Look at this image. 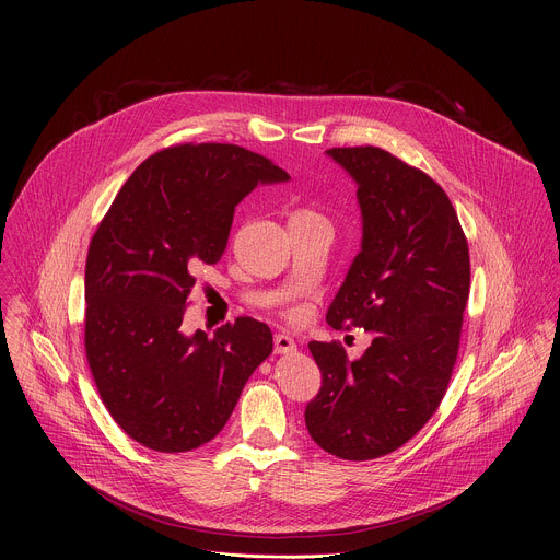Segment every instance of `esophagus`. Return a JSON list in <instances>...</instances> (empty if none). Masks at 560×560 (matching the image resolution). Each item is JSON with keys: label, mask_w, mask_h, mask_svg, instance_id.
Segmentation results:
<instances>
[{"label": "esophagus", "mask_w": 560, "mask_h": 560, "mask_svg": "<svg viewBox=\"0 0 560 560\" xmlns=\"http://www.w3.org/2000/svg\"><path fill=\"white\" fill-rule=\"evenodd\" d=\"M294 350H296V343H294V339L290 335H285V332L275 335V352L277 354H290Z\"/></svg>", "instance_id": "esophagus-1"}]
</instances>
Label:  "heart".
I'll list each match as a JSON object with an SVG mask.
<instances>
[{
    "instance_id": "1",
    "label": "heart",
    "mask_w": 560,
    "mask_h": 560,
    "mask_svg": "<svg viewBox=\"0 0 560 560\" xmlns=\"http://www.w3.org/2000/svg\"><path fill=\"white\" fill-rule=\"evenodd\" d=\"M310 221H326V219L310 208H294L290 212V223H310Z\"/></svg>"
}]
</instances>
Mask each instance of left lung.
<instances>
[{
    "label": "left lung",
    "mask_w": 560,
    "mask_h": 560,
    "mask_svg": "<svg viewBox=\"0 0 560 560\" xmlns=\"http://www.w3.org/2000/svg\"><path fill=\"white\" fill-rule=\"evenodd\" d=\"M357 182L361 253L328 324L363 328L372 346L350 361L343 346L310 341L322 387L305 408L318 447L370 460L408 443L441 406L458 354L469 296V250L445 190L376 145L330 148Z\"/></svg>",
    "instance_id": "obj_1"
}]
</instances>
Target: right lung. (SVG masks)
I'll return each instance as SVG.
<instances>
[{"instance_id": "right-lung-1", "label": "right lung", "mask_w": 560, "mask_h": 560, "mask_svg": "<svg viewBox=\"0 0 560 560\" xmlns=\"http://www.w3.org/2000/svg\"><path fill=\"white\" fill-rule=\"evenodd\" d=\"M234 143H179L128 177L86 259V359L115 423L154 452H190L228 423L272 332L238 316L208 337L182 332L197 272L221 259L234 206L257 184L288 182Z\"/></svg>"}]
</instances>
